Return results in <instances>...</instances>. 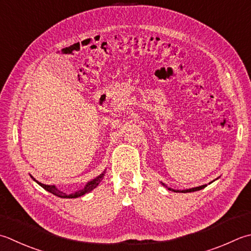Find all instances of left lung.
<instances>
[{
    "label": "left lung",
    "mask_w": 251,
    "mask_h": 251,
    "mask_svg": "<svg viewBox=\"0 0 251 251\" xmlns=\"http://www.w3.org/2000/svg\"><path fill=\"white\" fill-rule=\"evenodd\" d=\"M204 187H207V185H202V186H199V187H195V188L186 189V190H174V189H171V188H169V189L170 190H173V191H176V193H191V191H197V190H200V189H202Z\"/></svg>",
    "instance_id": "obj_1"
}]
</instances>
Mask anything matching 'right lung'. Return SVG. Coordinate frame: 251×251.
I'll return each instance as SVG.
<instances>
[{
    "label": "right lung",
    "mask_w": 251,
    "mask_h": 251,
    "mask_svg": "<svg viewBox=\"0 0 251 251\" xmlns=\"http://www.w3.org/2000/svg\"><path fill=\"white\" fill-rule=\"evenodd\" d=\"M103 175H104V174H101L100 176H98L97 178H95L93 180L89 181V183H88V184L86 185L85 188H82V189L79 190V191H76V193H74V194H72V195H66L65 193H63V191L58 190L54 185H46V184L39 183V181H37L36 179H34V178L32 177V176H31V177H32L33 180H36L37 183H38L39 185H40L42 188L48 190L49 193H51V194H53V195L57 196V197H60V198H78V197H80V196H82V195L89 193V191H91L92 189H95V188L97 187V186L99 185V183H100L102 177H103Z\"/></svg>",
    "instance_id": "right-lung-1"
}]
</instances>
